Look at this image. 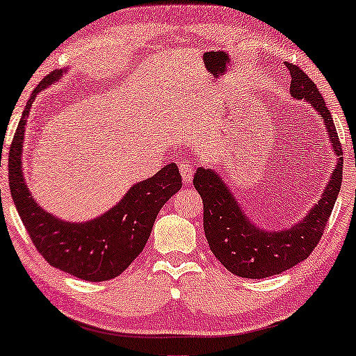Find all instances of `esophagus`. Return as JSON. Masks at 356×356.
Segmentation results:
<instances>
[{
    "mask_svg": "<svg viewBox=\"0 0 356 356\" xmlns=\"http://www.w3.org/2000/svg\"><path fill=\"white\" fill-rule=\"evenodd\" d=\"M179 173H181L183 181L188 184L192 181V177H194V167H192L189 161L179 162Z\"/></svg>",
    "mask_w": 356,
    "mask_h": 356,
    "instance_id": "1",
    "label": "esophagus"
}]
</instances>
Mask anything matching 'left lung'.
<instances>
[{
  "instance_id": "left-lung-1",
  "label": "left lung",
  "mask_w": 356,
  "mask_h": 356,
  "mask_svg": "<svg viewBox=\"0 0 356 356\" xmlns=\"http://www.w3.org/2000/svg\"><path fill=\"white\" fill-rule=\"evenodd\" d=\"M290 71V96L309 102L320 115L336 154V167L320 200L306 216L289 229L266 230L250 220L222 177L213 168L199 167L194 188L203 200V230L209 249L220 264L235 276L264 279L287 271L306 260L317 246L333 211L342 183V148L322 95L314 81L295 64Z\"/></svg>"
}]
</instances>
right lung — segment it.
I'll list each match as a JSON object with an SVG mask.
<instances>
[{
  "mask_svg": "<svg viewBox=\"0 0 356 356\" xmlns=\"http://www.w3.org/2000/svg\"><path fill=\"white\" fill-rule=\"evenodd\" d=\"M67 69H56L33 91L9 149V188L22 222L34 246L51 266L83 281L102 282L120 276L142 252L161 208L181 189L177 164L131 186L121 200L101 216L71 222L45 211L34 200L23 175L25 127L34 99L56 83Z\"/></svg>",
  "mask_w": 356,
  "mask_h": 356,
  "instance_id": "add662e5",
  "label": "right lung"
}]
</instances>
